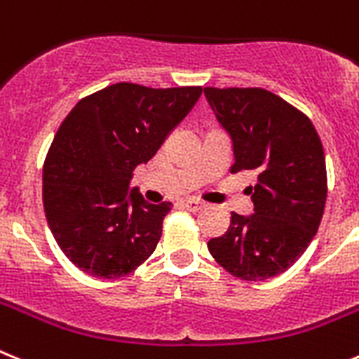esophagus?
<instances>
[{
	"label": "esophagus",
	"mask_w": 359,
	"mask_h": 359,
	"mask_svg": "<svg viewBox=\"0 0 359 359\" xmlns=\"http://www.w3.org/2000/svg\"><path fill=\"white\" fill-rule=\"evenodd\" d=\"M185 209L187 210H191V212H198V210H201L205 207L203 201L200 200H194V198H191V200H185Z\"/></svg>",
	"instance_id": "obj_1"
}]
</instances>
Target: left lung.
I'll list each match as a JSON object with an SVG mask.
<instances>
[{"mask_svg": "<svg viewBox=\"0 0 359 359\" xmlns=\"http://www.w3.org/2000/svg\"><path fill=\"white\" fill-rule=\"evenodd\" d=\"M232 137L231 172L252 170L254 214L232 212L231 226L209 241L229 274L263 281L283 274L316 236L327 201L325 152L311 119L265 88L205 87Z\"/></svg>", "mask_w": 359, "mask_h": 359, "instance_id": "obj_1", "label": "left lung"}]
</instances>
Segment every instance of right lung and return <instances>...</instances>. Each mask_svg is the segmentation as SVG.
Returning a JSON list of instances; mask_svg holds the SVG:
<instances>
[{
  "label": "right lung",
  "instance_id": "add662e5",
  "mask_svg": "<svg viewBox=\"0 0 359 359\" xmlns=\"http://www.w3.org/2000/svg\"><path fill=\"white\" fill-rule=\"evenodd\" d=\"M201 87L116 83L76 103L43 163V209L79 271L116 280L154 252L172 203L128 194L134 168L158 152L196 105Z\"/></svg>",
  "mask_w": 359,
  "mask_h": 359
}]
</instances>
